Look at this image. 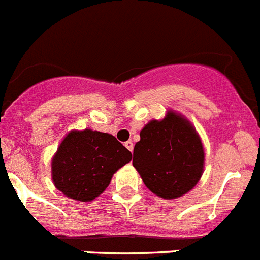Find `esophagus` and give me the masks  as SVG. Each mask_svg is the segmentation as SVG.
<instances>
[{
  "label": "esophagus",
  "instance_id": "34e87169",
  "mask_svg": "<svg viewBox=\"0 0 260 260\" xmlns=\"http://www.w3.org/2000/svg\"><path fill=\"white\" fill-rule=\"evenodd\" d=\"M125 147L127 148L128 151L133 152V148H134V145H133V142H132V141H127V142H126V143H125Z\"/></svg>",
  "mask_w": 260,
  "mask_h": 260
}]
</instances>
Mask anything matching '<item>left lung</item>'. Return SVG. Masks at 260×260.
<instances>
[{
    "mask_svg": "<svg viewBox=\"0 0 260 260\" xmlns=\"http://www.w3.org/2000/svg\"><path fill=\"white\" fill-rule=\"evenodd\" d=\"M139 135L133 166L152 193L174 200L196 187L203 176L205 152L189 119L170 109L164 118L145 125Z\"/></svg>",
    "mask_w": 260,
    "mask_h": 260,
    "instance_id": "obj_1",
    "label": "left lung"
}]
</instances>
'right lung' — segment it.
Instances as JSON below:
<instances>
[{"label":"right lung","instance_id":"1","mask_svg":"<svg viewBox=\"0 0 260 260\" xmlns=\"http://www.w3.org/2000/svg\"><path fill=\"white\" fill-rule=\"evenodd\" d=\"M115 137L84 128L71 130L51 160V177L68 199L89 203L108 188L113 175L132 160Z\"/></svg>","mask_w":260,"mask_h":260}]
</instances>
